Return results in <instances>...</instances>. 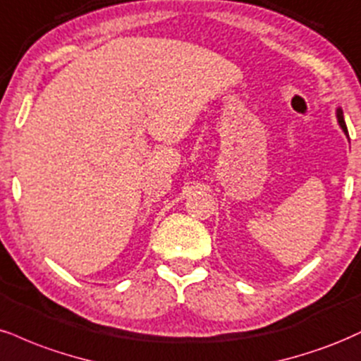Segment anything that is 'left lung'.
Masks as SVG:
<instances>
[{"label":"left lung","mask_w":361,"mask_h":361,"mask_svg":"<svg viewBox=\"0 0 361 361\" xmlns=\"http://www.w3.org/2000/svg\"><path fill=\"white\" fill-rule=\"evenodd\" d=\"M336 118H338V123H340L341 130L345 131L346 135H348V128H346V123H345V118H343V111H341V108H338V109H336Z\"/></svg>","instance_id":"obj_1"}]
</instances>
